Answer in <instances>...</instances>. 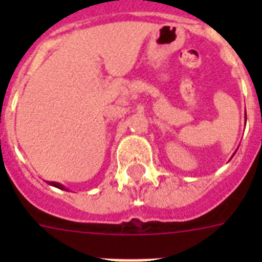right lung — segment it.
<instances>
[{
  "label": "right lung",
  "instance_id": "obj_1",
  "mask_svg": "<svg viewBox=\"0 0 262 262\" xmlns=\"http://www.w3.org/2000/svg\"><path fill=\"white\" fill-rule=\"evenodd\" d=\"M51 185H53V186H55V187H59V189H63V186L62 185H61V183H58V182H50Z\"/></svg>",
  "mask_w": 262,
  "mask_h": 262
}]
</instances>
